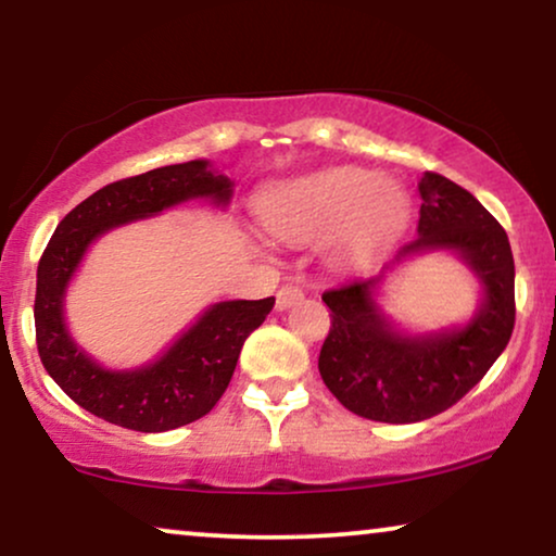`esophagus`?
<instances>
[{
  "label": "esophagus",
  "instance_id": "34e87169",
  "mask_svg": "<svg viewBox=\"0 0 556 556\" xmlns=\"http://www.w3.org/2000/svg\"><path fill=\"white\" fill-rule=\"evenodd\" d=\"M302 298H305V292H302L300 285H285L282 290L277 292V307L279 309H287V307L298 305Z\"/></svg>",
  "mask_w": 556,
  "mask_h": 556
}]
</instances>
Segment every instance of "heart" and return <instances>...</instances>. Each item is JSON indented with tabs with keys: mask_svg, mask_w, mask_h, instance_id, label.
<instances>
[{
	"mask_svg": "<svg viewBox=\"0 0 556 556\" xmlns=\"http://www.w3.org/2000/svg\"><path fill=\"white\" fill-rule=\"evenodd\" d=\"M409 195L364 167H328L282 182L262 198L266 231L290 243L330 239L332 258L361 266L387 251L409 220Z\"/></svg>",
	"mask_w": 556,
	"mask_h": 556,
	"instance_id": "b5f03b06",
	"label": "heart"
}]
</instances>
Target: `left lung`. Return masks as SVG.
I'll return each mask as SVG.
<instances>
[{
    "instance_id": "1",
    "label": "left lung",
    "mask_w": 556,
    "mask_h": 556,
    "mask_svg": "<svg viewBox=\"0 0 556 556\" xmlns=\"http://www.w3.org/2000/svg\"><path fill=\"white\" fill-rule=\"evenodd\" d=\"M419 195V236L399 249L396 262L434 249L460 254L483 285L476 317L465 328L402 336L374 300L383 274L323 294L330 307L317 358L325 387L345 409L389 425L429 419L460 402L508 345L516 323L514 254L503 226L438 173H425Z\"/></svg>"
}]
</instances>
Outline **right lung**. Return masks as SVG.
<instances>
[{"mask_svg":"<svg viewBox=\"0 0 556 556\" xmlns=\"http://www.w3.org/2000/svg\"><path fill=\"white\" fill-rule=\"evenodd\" d=\"M190 198L226 205L231 180L211 173L205 160H192L111 182L58 224L37 264L35 340L42 366L78 406L135 432H167L205 417L228 389L243 340L274 307V298L218 302L154 364L135 371L101 368L68 336L63 298L86 249L109 228Z\"/></svg>","mask_w":556,"mask_h":556,"instance_id":"add662e5","label":"right lung"}]
</instances>
